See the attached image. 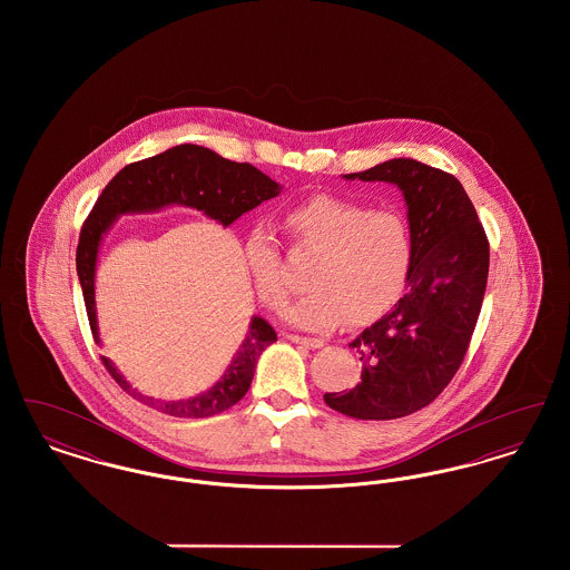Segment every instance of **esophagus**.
<instances>
[{
    "label": "esophagus",
    "mask_w": 570,
    "mask_h": 570,
    "mask_svg": "<svg viewBox=\"0 0 570 570\" xmlns=\"http://www.w3.org/2000/svg\"><path fill=\"white\" fill-rule=\"evenodd\" d=\"M288 340L295 342V344H301V346H307V348H323L325 346V342L321 337H303V335H297V333H291Z\"/></svg>",
    "instance_id": "obj_1"
}]
</instances>
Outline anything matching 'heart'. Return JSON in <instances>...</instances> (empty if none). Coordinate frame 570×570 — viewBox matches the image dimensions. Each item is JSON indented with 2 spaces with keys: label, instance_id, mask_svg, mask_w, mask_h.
Segmentation results:
<instances>
[{
  "label": "heart",
  "instance_id": "b5f03b06",
  "mask_svg": "<svg viewBox=\"0 0 570 570\" xmlns=\"http://www.w3.org/2000/svg\"><path fill=\"white\" fill-rule=\"evenodd\" d=\"M284 226L298 247L316 254L307 275L312 291L286 309L293 325L333 331L346 318L351 325H370L402 295L412 265V233L400 212L321 194L288 209ZM245 265L258 297L279 309L288 282L279 247L265 230L247 235Z\"/></svg>",
  "mask_w": 570,
  "mask_h": 570
}]
</instances>
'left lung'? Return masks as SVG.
Here are the masks:
<instances>
[{
	"instance_id": "1",
	"label": "left lung",
	"mask_w": 570,
	"mask_h": 570,
	"mask_svg": "<svg viewBox=\"0 0 570 570\" xmlns=\"http://www.w3.org/2000/svg\"><path fill=\"white\" fill-rule=\"evenodd\" d=\"M346 177L404 191L412 265L404 297L351 344L363 361L361 382L325 402L363 421L402 419L430 406L463 363L488 286V235L446 170L397 158Z\"/></svg>"
}]
</instances>
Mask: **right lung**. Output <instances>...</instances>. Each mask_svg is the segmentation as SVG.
Here are the masks:
<instances>
[{
  "instance_id": "1",
  "label": "right lung",
  "mask_w": 570,
  "mask_h": 570,
  "mask_svg": "<svg viewBox=\"0 0 570 570\" xmlns=\"http://www.w3.org/2000/svg\"><path fill=\"white\" fill-rule=\"evenodd\" d=\"M279 194V186L247 163H233L216 151L198 145H179L160 156L124 166L98 196L94 209L82 222L79 247H77V273L81 279L85 309L91 326V335L98 340L96 301H94V272L96 256L102 235L109 230L112 219L130 212H154L164 205L179 203L196 207L207 216L233 224L245 212L258 207ZM277 340V333L265 318L254 316L247 337L239 353L235 354L226 374L209 391L181 400V402H156L136 393L135 389L115 370L107 356L102 365L112 380L138 402L156 407L168 416L179 419H205L235 406L252 384L254 370L261 353Z\"/></svg>"
}]
</instances>
